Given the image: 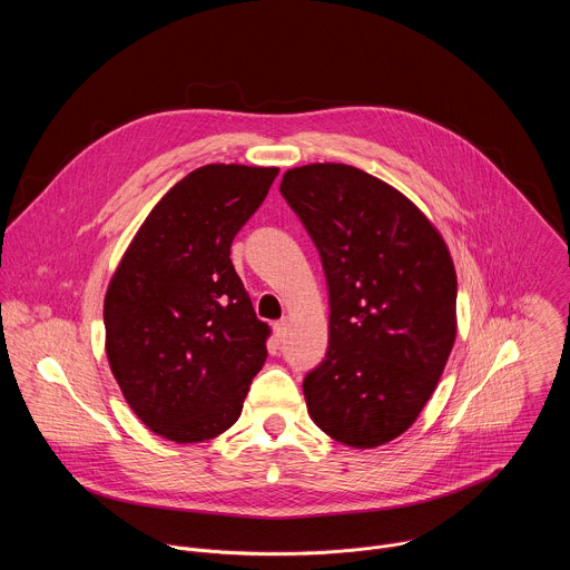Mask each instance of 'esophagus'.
<instances>
[{"mask_svg":"<svg viewBox=\"0 0 570 570\" xmlns=\"http://www.w3.org/2000/svg\"><path fill=\"white\" fill-rule=\"evenodd\" d=\"M273 332H275V341H277V343H284L286 332H288V320L282 317L279 322H275V324H273Z\"/></svg>","mask_w":570,"mask_h":570,"instance_id":"1","label":"esophagus"}]
</instances>
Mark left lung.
<instances>
[{
    "label": "left lung",
    "instance_id": "8db88e82",
    "mask_svg": "<svg viewBox=\"0 0 570 570\" xmlns=\"http://www.w3.org/2000/svg\"><path fill=\"white\" fill-rule=\"evenodd\" d=\"M279 191L330 286V350L302 385L308 415L336 442L381 446L420 417L453 350L449 248L409 198L356 167L288 169Z\"/></svg>",
    "mask_w": 570,
    "mask_h": 570
}]
</instances>
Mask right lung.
I'll return each mask as SVG.
<instances>
[{"label": "right lung", "mask_w": 570, "mask_h": 570, "mask_svg": "<svg viewBox=\"0 0 570 570\" xmlns=\"http://www.w3.org/2000/svg\"><path fill=\"white\" fill-rule=\"evenodd\" d=\"M279 169L207 165L135 234L106 302V354L132 413L178 444L227 431L268 352L229 248Z\"/></svg>", "instance_id": "1"}]
</instances>
